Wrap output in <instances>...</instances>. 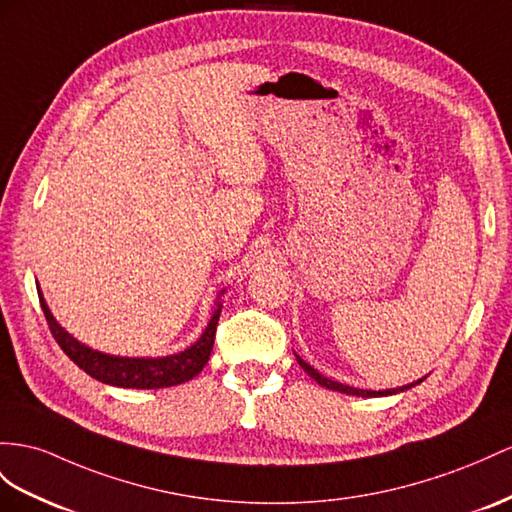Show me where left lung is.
Listing matches in <instances>:
<instances>
[{
	"label": "left lung",
	"mask_w": 512,
	"mask_h": 512,
	"mask_svg": "<svg viewBox=\"0 0 512 512\" xmlns=\"http://www.w3.org/2000/svg\"><path fill=\"white\" fill-rule=\"evenodd\" d=\"M296 361H298V365L300 368H303L313 381H316L318 385H322V387H326V389H333V391H339V393H346V396H361V398H381V396H393V393H400V391H406V389H411V387H415V385H419L422 381H426V376L424 378H417V381H413V383H409V385H402V387H393V389H385V391H374V389H357V387H350V385H344V383H337V381H331V378H326L324 374H320L316 368H311V365L305 361V359H300L298 355H296Z\"/></svg>",
	"instance_id": "obj_1"
}]
</instances>
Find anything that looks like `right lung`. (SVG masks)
Segmentation results:
<instances>
[{
    "label": "right lung",
    "instance_id": "obj_1",
    "mask_svg": "<svg viewBox=\"0 0 512 512\" xmlns=\"http://www.w3.org/2000/svg\"><path fill=\"white\" fill-rule=\"evenodd\" d=\"M225 292L227 290H220V294L216 296L212 318H209L201 337L186 350L166 357H121L93 350L90 346L82 344L80 339H75L64 326H60V322L54 318V313L47 307V300L41 292V287H38V298H41V307L47 318L49 331L54 335L58 346L64 350V355L88 376L97 378L99 383L123 389H164L192 381V378L196 374H201V370L205 368L209 355H212L216 326L222 311L220 296Z\"/></svg>",
    "mask_w": 512,
    "mask_h": 512
}]
</instances>
